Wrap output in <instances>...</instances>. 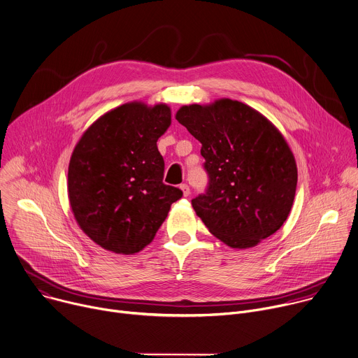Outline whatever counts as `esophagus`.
<instances>
[{
  "mask_svg": "<svg viewBox=\"0 0 358 358\" xmlns=\"http://www.w3.org/2000/svg\"><path fill=\"white\" fill-rule=\"evenodd\" d=\"M180 189L182 191V195H184V196H188V195L191 194V189H189V187H188L187 184H181V185H180Z\"/></svg>",
  "mask_w": 358,
  "mask_h": 358,
  "instance_id": "1",
  "label": "esophagus"
}]
</instances>
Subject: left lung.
Listing matches in <instances>:
<instances>
[{"mask_svg": "<svg viewBox=\"0 0 358 358\" xmlns=\"http://www.w3.org/2000/svg\"><path fill=\"white\" fill-rule=\"evenodd\" d=\"M177 121L201 142L209 176L192 208L208 230L231 249H249L287 220L296 191L295 157L273 122L229 98L182 105Z\"/></svg>", "mask_w": 358, "mask_h": 358, "instance_id": "1", "label": "left lung"}]
</instances>
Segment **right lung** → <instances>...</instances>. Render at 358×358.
<instances>
[{"label":"right lung","mask_w":358,"mask_h":358,"mask_svg":"<svg viewBox=\"0 0 358 358\" xmlns=\"http://www.w3.org/2000/svg\"><path fill=\"white\" fill-rule=\"evenodd\" d=\"M171 125L167 103L119 105L88 127L67 174L70 208L80 229L116 255L143 250L182 191L163 182L157 141Z\"/></svg>","instance_id":"right-lung-1"}]
</instances>
